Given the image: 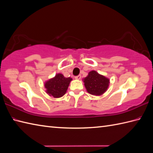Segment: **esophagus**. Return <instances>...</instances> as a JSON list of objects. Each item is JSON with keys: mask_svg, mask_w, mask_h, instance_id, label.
<instances>
[{"mask_svg": "<svg viewBox=\"0 0 153 153\" xmlns=\"http://www.w3.org/2000/svg\"><path fill=\"white\" fill-rule=\"evenodd\" d=\"M81 77V75H78V76H75V79H80Z\"/></svg>", "mask_w": 153, "mask_h": 153, "instance_id": "obj_1", "label": "esophagus"}]
</instances>
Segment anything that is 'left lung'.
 Instances as JSON below:
<instances>
[{
	"label": "left lung",
	"instance_id": "obj_1",
	"mask_svg": "<svg viewBox=\"0 0 153 153\" xmlns=\"http://www.w3.org/2000/svg\"><path fill=\"white\" fill-rule=\"evenodd\" d=\"M84 83L88 93L99 96L104 93L108 89L109 79L93 70L85 78Z\"/></svg>",
	"mask_w": 153,
	"mask_h": 153
}]
</instances>
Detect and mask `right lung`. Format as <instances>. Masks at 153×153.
<instances>
[{
    "label": "right lung",
    "instance_id": "add662e5",
    "mask_svg": "<svg viewBox=\"0 0 153 153\" xmlns=\"http://www.w3.org/2000/svg\"><path fill=\"white\" fill-rule=\"evenodd\" d=\"M72 79L70 77H65L61 74H56L55 77L45 83L46 92L54 98L62 97L66 93Z\"/></svg>",
    "mask_w": 153,
    "mask_h": 153
}]
</instances>
